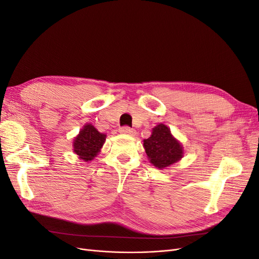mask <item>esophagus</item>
Here are the masks:
<instances>
[{
	"instance_id": "34e87169",
	"label": "esophagus",
	"mask_w": 259,
	"mask_h": 259,
	"mask_svg": "<svg viewBox=\"0 0 259 259\" xmlns=\"http://www.w3.org/2000/svg\"><path fill=\"white\" fill-rule=\"evenodd\" d=\"M120 133H122V134H126V135H130V136H133L136 134V131L134 128H131L130 126H123L120 128Z\"/></svg>"
}]
</instances>
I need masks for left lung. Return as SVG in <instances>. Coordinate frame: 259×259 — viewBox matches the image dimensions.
<instances>
[{
    "label": "left lung",
    "mask_w": 259,
    "mask_h": 259,
    "mask_svg": "<svg viewBox=\"0 0 259 259\" xmlns=\"http://www.w3.org/2000/svg\"><path fill=\"white\" fill-rule=\"evenodd\" d=\"M144 147L150 162L160 169L183 158V147L171 136L169 128L164 124L156 125L152 135L144 140Z\"/></svg>",
    "instance_id": "1"
}]
</instances>
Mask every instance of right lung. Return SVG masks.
<instances>
[{
    "label": "right lung",
    "mask_w": 259,
    "mask_h": 259,
    "mask_svg": "<svg viewBox=\"0 0 259 259\" xmlns=\"http://www.w3.org/2000/svg\"><path fill=\"white\" fill-rule=\"evenodd\" d=\"M106 135L99 133L93 125H85L74 139V152L84 161L93 160L105 144Z\"/></svg>",
    "instance_id": "1"
}]
</instances>
